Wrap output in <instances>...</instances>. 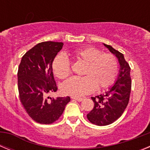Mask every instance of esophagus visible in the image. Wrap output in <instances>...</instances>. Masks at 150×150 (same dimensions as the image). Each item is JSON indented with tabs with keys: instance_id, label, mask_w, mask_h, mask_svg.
<instances>
[{
	"instance_id": "1",
	"label": "esophagus",
	"mask_w": 150,
	"mask_h": 150,
	"mask_svg": "<svg viewBox=\"0 0 150 150\" xmlns=\"http://www.w3.org/2000/svg\"><path fill=\"white\" fill-rule=\"evenodd\" d=\"M71 98L77 100V101H82L83 99V98H81V97H71Z\"/></svg>"
}]
</instances>
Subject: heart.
<instances>
[{
  "instance_id": "b5f03b06",
  "label": "heart",
  "mask_w": 150,
  "mask_h": 150,
  "mask_svg": "<svg viewBox=\"0 0 150 150\" xmlns=\"http://www.w3.org/2000/svg\"><path fill=\"white\" fill-rule=\"evenodd\" d=\"M74 61L84 64L82 77H74L62 86L64 94L80 96L90 93L95 88L100 90L108 88L114 83L118 74L119 64L112 53H103L98 49L87 46L75 50L71 53ZM52 67L54 74L60 79H66L71 74V66L62 55L54 59Z\"/></svg>"
}]
</instances>
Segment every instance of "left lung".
Instances as JSON below:
<instances>
[{
  "label": "left lung",
  "mask_w": 150,
  "mask_h": 150,
  "mask_svg": "<svg viewBox=\"0 0 150 150\" xmlns=\"http://www.w3.org/2000/svg\"><path fill=\"white\" fill-rule=\"evenodd\" d=\"M104 46L117 57L120 64V74L115 84L103 95L91 97L94 107L88 114V121L92 124L104 126L112 124L122 115L129 101L132 89L131 67L122 53L110 45Z\"/></svg>",
  "instance_id": "obj_1"
}]
</instances>
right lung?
I'll return each instance as SVG.
<instances>
[{
  "label": "right lung",
  "mask_w": 150,
  "mask_h": 150,
  "mask_svg": "<svg viewBox=\"0 0 150 150\" xmlns=\"http://www.w3.org/2000/svg\"><path fill=\"white\" fill-rule=\"evenodd\" d=\"M62 42L46 41L34 46L22 56L18 69V89L20 101L28 116L40 124L59 120L70 97L52 98L49 94L58 89L52 64L62 49Z\"/></svg>",
  "instance_id": "1"
}]
</instances>
